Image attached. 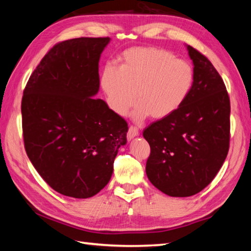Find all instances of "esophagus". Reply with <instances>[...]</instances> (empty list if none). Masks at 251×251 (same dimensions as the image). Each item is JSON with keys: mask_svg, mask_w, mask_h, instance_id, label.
I'll list each match as a JSON object with an SVG mask.
<instances>
[{"mask_svg": "<svg viewBox=\"0 0 251 251\" xmlns=\"http://www.w3.org/2000/svg\"><path fill=\"white\" fill-rule=\"evenodd\" d=\"M138 135H139V130H138L137 127L135 126H130L128 131H127V139L128 140H131L132 138L137 137Z\"/></svg>", "mask_w": 251, "mask_h": 251, "instance_id": "obj_1", "label": "esophagus"}]
</instances>
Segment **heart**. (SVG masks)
<instances>
[{"mask_svg":"<svg viewBox=\"0 0 251 251\" xmlns=\"http://www.w3.org/2000/svg\"><path fill=\"white\" fill-rule=\"evenodd\" d=\"M120 68L106 63L100 73V86L110 109L124 116L139 101L134 116L164 120L175 114L192 93L194 68L164 49L139 46L126 50Z\"/></svg>","mask_w":251,"mask_h":251,"instance_id":"1","label":"heart"}]
</instances>
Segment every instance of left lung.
Masks as SVG:
<instances>
[{
  "mask_svg": "<svg viewBox=\"0 0 251 251\" xmlns=\"http://www.w3.org/2000/svg\"><path fill=\"white\" fill-rule=\"evenodd\" d=\"M195 81L181 108L143 131L151 153L146 172L163 193L186 197L209 184L230 148V98L222 77L197 50L188 46Z\"/></svg>",
  "mask_w": 251,
  "mask_h": 251,
  "instance_id": "1",
  "label": "left lung"
}]
</instances>
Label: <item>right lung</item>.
Instances as JSON below:
<instances>
[{"label":"right lung","instance_id":"1","mask_svg":"<svg viewBox=\"0 0 251 251\" xmlns=\"http://www.w3.org/2000/svg\"><path fill=\"white\" fill-rule=\"evenodd\" d=\"M110 37L57 43L31 74L21 101L26 155L62 195L88 199L108 184L128 131L126 121L95 99L100 55Z\"/></svg>","mask_w":251,"mask_h":251}]
</instances>
